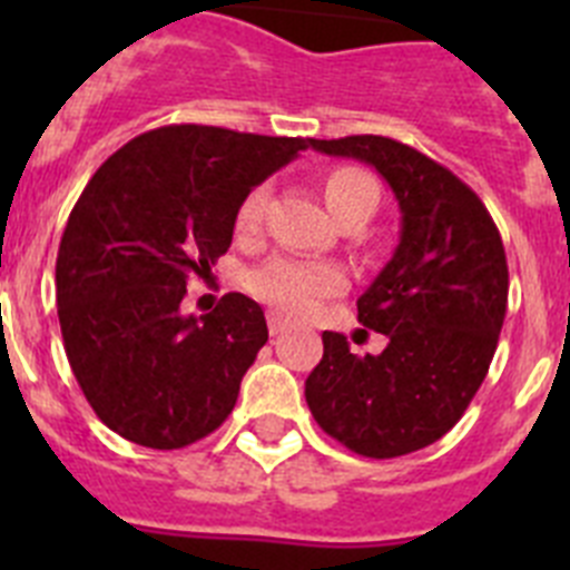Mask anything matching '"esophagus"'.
Here are the masks:
<instances>
[{"label":"esophagus","instance_id":"esophagus-1","mask_svg":"<svg viewBox=\"0 0 570 570\" xmlns=\"http://www.w3.org/2000/svg\"><path fill=\"white\" fill-rule=\"evenodd\" d=\"M288 328V320H282L279 314H268V331L271 334H282V331Z\"/></svg>","mask_w":570,"mask_h":570}]
</instances>
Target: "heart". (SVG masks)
I'll return each mask as SVG.
<instances>
[{"label":"heart","instance_id":"b5f03b06","mask_svg":"<svg viewBox=\"0 0 570 570\" xmlns=\"http://www.w3.org/2000/svg\"><path fill=\"white\" fill-rule=\"evenodd\" d=\"M325 199L334 210L336 219L354 214V210H371L374 214L380 203V185L371 174L360 168H336L325 176ZM268 203V188L256 185L242 199L236 210V230L248 234L262 223ZM254 296L268 302L285 316H308L320 308V302L331 299L345 288V276L334 265L325 262L294 259V256H276L250 274L248 279Z\"/></svg>","mask_w":570,"mask_h":570}]
</instances>
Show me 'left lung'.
I'll list each match as a JSON object with an SVG mask.
<instances>
[{
	"label": "left lung",
	"mask_w": 570,
	"mask_h": 570,
	"mask_svg": "<svg viewBox=\"0 0 570 570\" xmlns=\"http://www.w3.org/2000/svg\"><path fill=\"white\" fill-rule=\"evenodd\" d=\"M311 148L374 165L400 203L402 230L356 299L385 351L360 356L325 331L305 400L316 425L354 454H411L442 440L485 380L508 308L502 236L480 196L411 145L362 134L311 139Z\"/></svg>",
	"instance_id": "8db88e82"
}]
</instances>
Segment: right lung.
<instances>
[{
	"label": "right lung",
	"mask_w": 570,
	"mask_h": 570,
	"mask_svg": "<svg viewBox=\"0 0 570 570\" xmlns=\"http://www.w3.org/2000/svg\"><path fill=\"white\" fill-rule=\"evenodd\" d=\"M305 148L296 136L165 125L90 176L59 242L57 308L70 371L110 431L174 451L228 420L268 342L265 314L245 294L205 316L179 305L190 276L230 248L248 190Z\"/></svg>",
	"instance_id": "add662e5"
}]
</instances>
